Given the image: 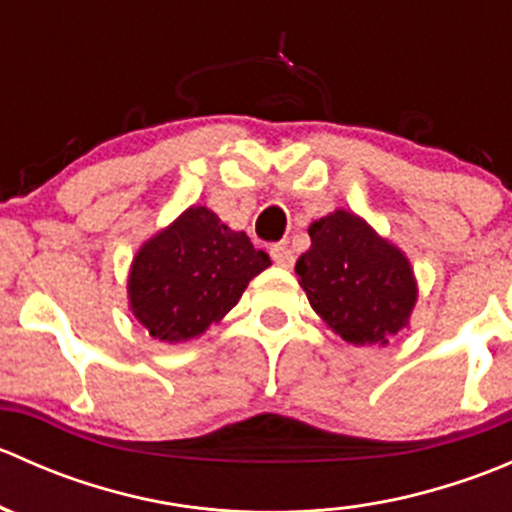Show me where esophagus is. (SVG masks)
Returning a JSON list of instances; mask_svg holds the SVG:
<instances>
[{
	"label": "esophagus",
	"instance_id": "obj_1",
	"mask_svg": "<svg viewBox=\"0 0 512 512\" xmlns=\"http://www.w3.org/2000/svg\"><path fill=\"white\" fill-rule=\"evenodd\" d=\"M270 255H272V260H275L280 267H292L294 252H292V247L287 245V242H277V245H272Z\"/></svg>",
	"mask_w": 512,
	"mask_h": 512
}]
</instances>
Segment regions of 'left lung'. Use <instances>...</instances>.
I'll use <instances>...</instances> for the list:
<instances>
[{
    "label": "left lung",
    "instance_id": "obj_1",
    "mask_svg": "<svg viewBox=\"0 0 512 512\" xmlns=\"http://www.w3.org/2000/svg\"><path fill=\"white\" fill-rule=\"evenodd\" d=\"M309 237L312 245L294 272L332 332L354 347H384L409 327L418 289L399 247L347 210L314 220Z\"/></svg>",
    "mask_w": 512,
    "mask_h": 512
}]
</instances>
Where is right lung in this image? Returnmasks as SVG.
Returning a JSON list of instances; mask_svg holds the SVG:
<instances>
[{
  "mask_svg": "<svg viewBox=\"0 0 512 512\" xmlns=\"http://www.w3.org/2000/svg\"><path fill=\"white\" fill-rule=\"evenodd\" d=\"M265 267L270 257L255 250L245 232L193 205L136 252L128 302L151 337L188 342L218 324Z\"/></svg>",
  "mask_w": 512,
  "mask_h": 512,
  "instance_id": "obj_1",
  "label": "right lung"
}]
</instances>
